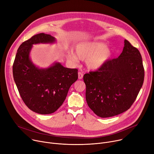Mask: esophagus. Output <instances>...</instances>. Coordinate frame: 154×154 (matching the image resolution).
<instances>
[{
    "mask_svg": "<svg viewBox=\"0 0 154 154\" xmlns=\"http://www.w3.org/2000/svg\"><path fill=\"white\" fill-rule=\"evenodd\" d=\"M82 78H83V74L81 73V72L78 73V79H81Z\"/></svg>",
    "mask_w": 154,
    "mask_h": 154,
    "instance_id": "esophagus-1",
    "label": "esophagus"
}]
</instances>
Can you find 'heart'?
<instances>
[{"mask_svg":"<svg viewBox=\"0 0 154 154\" xmlns=\"http://www.w3.org/2000/svg\"><path fill=\"white\" fill-rule=\"evenodd\" d=\"M105 42L100 41H86L78 43L75 47V53L69 52L68 58L74 63L79 59L86 60L85 64L89 70L96 71L102 68L112 56L111 48Z\"/></svg>","mask_w":154,"mask_h":154,"instance_id":"b5f03b06","label":"heart"}]
</instances>
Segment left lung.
<instances>
[{
  "mask_svg": "<svg viewBox=\"0 0 154 154\" xmlns=\"http://www.w3.org/2000/svg\"><path fill=\"white\" fill-rule=\"evenodd\" d=\"M119 57L83 76L87 103L101 118L128 110L143 85L144 69L141 55L129 41L125 39Z\"/></svg>",
  "mask_w": 154,
  "mask_h": 154,
  "instance_id": "8db88e82",
  "label": "left lung"
}]
</instances>
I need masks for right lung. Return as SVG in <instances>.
<instances>
[{
    "mask_svg": "<svg viewBox=\"0 0 154 154\" xmlns=\"http://www.w3.org/2000/svg\"><path fill=\"white\" fill-rule=\"evenodd\" d=\"M55 42L51 35H34L20 45L13 65L14 79L21 99L30 110L42 115L52 113L60 107L78 78L77 69L65 68L59 62L40 68L32 62L34 44Z\"/></svg>",
    "mask_w": 154,
    "mask_h": 154,
    "instance_id": "1",
    "label": "right lung"
}]
</instances>
